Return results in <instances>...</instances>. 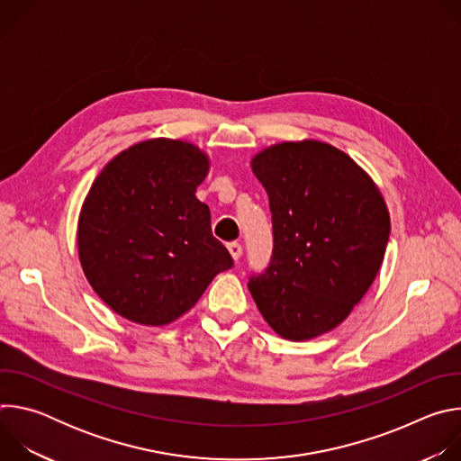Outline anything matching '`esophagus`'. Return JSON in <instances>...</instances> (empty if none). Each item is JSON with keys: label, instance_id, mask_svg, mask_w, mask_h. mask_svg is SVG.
<instances>
[{"label": "esophagus", "instance_id": "obj_1", "mask_svg": "<svg viewBox=\"0 0 461 461\" xmlns=\"http://www.w3.org/2000/svg\"><path fill=\"white\" fill-rule=\"evenodd\" d=\"M228 249H230V253H231V257H233L235 260L240 258V255H242V246H240L239 242H230V244H228Z\"/></svg>", "mask_w": 461, "mask_h": 461}]
</instances>
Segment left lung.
Segmentation results:
<instances>
[{
  "mask_svg": "<svg viewBox=\"0 0 461 461\" xmlns=\"http://www.w3.org/2000/svg\"><path fill=\"white\" fill-rule=\"evenodd\" d=\"M274 230L270 265L248 281L274 330L304 341L334 330L374 283L390 217L372 178L338 148L276 144L251 160Z\"/></svg>",
  "mask_w": 461,
  "mask_h": 461,
  "instance_id": "1",
  "label": "left lung"
}]
</instances>
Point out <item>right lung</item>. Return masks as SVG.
I'll list each match as a JSON object with an SVG mask.
<instances>
[{
    "label": "right lung",
    "instance_id": "add662e5",
    "mask_svg": "<svg viewBox=\"0 0 461 461\" xmlns=\"http://www.w3.org/2000/svg\"><path fill=\"white\" fill-rule=\"evenodd\" d=\"M208 157L155 139L116 155L93 182L78 221L84 274L118 315L148 326L178 319L213 277L233 267L194 196Z\"/></svg>",
    "mask_w": 461,
    "mask_h": 461
}]
</instances>
